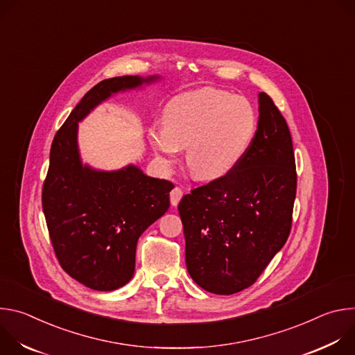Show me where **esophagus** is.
<instances>
[{"label": "esophagus", "mask_w": 355, "mask_h": 355, "mask_svg": "<svg viewBox=\"0 0 355 355\" xmlns=\"http://www.w3.org/2000/svg\"><path fill=\"white\" fill-rule=\"evenodd\" d=\"M182 195H184V192H182V189H181L180 187H175V188L170 192V200H171V205H173V207H177V205H178V202L181 200Z\"/></svg>", "instance_id": "1"}]
</instances>
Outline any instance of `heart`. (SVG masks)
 Here are the masks:
<instances>
[{"label": "heart", "mask_w": 355, "mask_h": 355, "mask_svg": "<svg viewBox=\"0 0 355 355\" xmlns=\"http://www.w3.org/2000/svg\"><path fill=\"white\" fill-rule=\"evenodd\" d=\"M257 130L250 101L218 88H202L174 96L163 112V128L148 132L160 164L170 170L187 147V166L204 181L234 170Z\"/></svg>", "instance_id": "b5f03b06"}]
</instances>
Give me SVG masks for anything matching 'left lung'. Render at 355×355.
<instances>
[{"label": "left lung", "instance_id": "obj_1", "mask_svg": "<svg viewBox=\"0 0 355 355\" xmlns=\"http://www.w3.org/2000/svg\"><path fill=\"white\" fill-rule=\"evenodd\" d=\"M254 139L239 166L182 196L185 263L211 293L232 295L256 282L284 247L292 225L296 167L286 121L259 94Z\"/></svg>", "mask_w": 355, "mask_h": 355}]
</instances>
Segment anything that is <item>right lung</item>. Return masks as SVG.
<instances>
[{"mask_svg":"<svg viewBox=\"0 0 355 355\" xmlns=\"http://www.w3.org/2000/svg\"><path fill=\"white\" fill-rule=\"evenodd\" d=\"M160 76H122L98 83L71 111L50 148L42 207L62 268L95 291H115L135 274L141 233L170 208V181L137 166L103 171L83 164L78 122L112 95L141 88Z\"/></svg>","mask_w":355,"mask_h":355,"instance_id":"right-lung-1","label":"right lung"}]
</instances>
